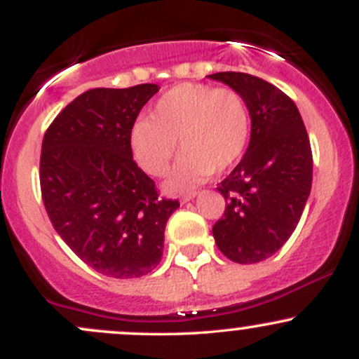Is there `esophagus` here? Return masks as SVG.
I'll return each mask as SVG.
<instances>
[{
    "instance_id": "34e87169",
    "label": "esophagus",
    "mask_w": 359,
    "mask_h": 359,
    "mask_svg": "<svg viewBox=\"0 0 359 359\" xmlns=\"http://www.w3.org/2000/svg\"><path fill=\"white\" fill-rule=\"evenodd\" d=\"M197 196V192H187V194H184V196H182V199H180V203H182V204H185V203H189V201H192L194 199V197H196Z\"/></svg>"
}]
</instances>
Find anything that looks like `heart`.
<instances>
[{"label": "heart", "instance_id": "obj_1", "mask_svg": "<svg viewBox=\"0 0 359 359\" xmlns=\"http://www.w3.org/2000/svg\"><path fill=\"white\" fill-rule=\"evenodd\" d=\"M250 113L240 93L229 88L182 82L167 90L150 119H140L130 131L135 160L147 174L160 177L170 167L177 140L184 154L165 180L168 192L191 191L216 168L233 167L248 145Z\"/></svg>", "mask_w": 359, "mask_h": 359}]
</instances>
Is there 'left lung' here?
Wrapping results in <instances>:
<instances>
[{
  "mask_svg": "<svg viewBox=\"0 0 359 359\" xmlns=\"http://www.w3.org/2000/svg\"><path fill=\"white\" fill-rule=\"evenodd\" d=\"M208 77L248 106L250 143L217 185L228 204L212 236L224 257L250 265L277 253L297 228L312 185L311 142L295 102L270 82L243 72Z\"/></svg>",
  "mask_w": 359,
  "mask_h": 359,
  "instance_id": "left-lung-1",
  "label": "left lung"
}]
</instances>
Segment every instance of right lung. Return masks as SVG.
<instances>
[{
  "mask_svg": "<svg viewBox=\"0 0 359 359\" xmlns=\"http://www.w3.org/2000/svg\"><path fill=\"white\" fill-rule=\"evenodd\" d=\"M156 84L86 90L53 119L42 143L40 187L52 226L106 277L150 273L179 201L160 199L133 160L130 131Z\"/></svg>",
  "mask_w": 359,
  "mask_h": 359,
  "instance_id": "obj_1",
  "label": "right lung"
}]
</instances>
